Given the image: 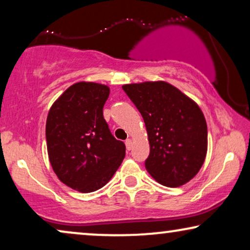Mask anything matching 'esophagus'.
<instances>
[{
    "label": "esophagus",
    "instance_id": "obj_1",
    "mask_svg": "<svg viewBox=\"0 0 250 250\" xmlns=\"http://www.w3.org/2000/svg\"><path fill=\"white\" fill-rule=\"evenodd\" d=\"M125 146H126V149L131 150V149H132V140H131V139L126 140V141H125Z\"/></svg>",
    "mask_w": 250,
    "mask_h": 250
}]
</instances>
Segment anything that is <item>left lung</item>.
Segmentation results:
<instances>
[{
  "label": "left lung",
  "instance_id": "obj_1",
  "mask_svg": "<svg viewBox=\"0 0 250 250\" xmlns=\"http://www.w3.org/2000/svg\"><path fill=\"white\" fill-rule=\"evenodd\" d=\"M123 90L145 121L150 143L146 168L175 188L192 179L207 152V124L196 102L166 82L127 84Z\"/></svg>",
  "mask_w": 250,
  "mask_h": 250
}]
</instances>
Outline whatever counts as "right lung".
Returning <instances> with one entry per match:
<instances>
[{
    "label": "right lung",
    "instance_id": "1",
    "mask_svg": "<svg viewBox=\"0 0 250 250\" xmlns=\"http://www.w3.org/2000/svg\"><path fill=\"white\" fill-rule=\"evenodd\" d=\"M109 87L76 83L51 107L45 136L51 166L61 182L81 192L101 189L125 157L124 142L116 140L104 118Z\"/></svg>",
    "mask_w": 250,
    "mask_h": 250
}]
</instances>
